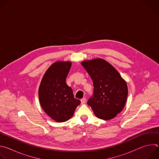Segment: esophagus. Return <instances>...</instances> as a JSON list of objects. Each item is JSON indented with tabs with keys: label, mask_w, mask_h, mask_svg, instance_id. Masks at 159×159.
Instances as JSON below:
<instances>
[{
	"label": "esophagus",
	"mask_w": 159,
	"mask_h": 159,
	"mask_svg": "<svg viewBox=\"0 0 159 159\" xmlns=\"http://www.w3.org/2000/svg\"><path fill=\"white\" fill-rule=\"evenodd\" d=\"M80 101H81V103L82 104H84L86 102V99L85 98H82Z\"/></svg>",
	"instance_id": "1"
}]
</instances>
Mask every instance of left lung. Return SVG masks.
<instances>
[{
    "mask_svg": "<svg viewBox=\"0 0 159 159\" xmlns=\"http://www.w3.org/2000/svg\"><path fill=\"white\" fill-rule=\"evenodd\" d=\"M92 79L93 95L87 104L99 119L114 118L125 107L128 97V87L119 72L110 63L101 58L81 63Z\"/></svg>",
    "mask_w": 159,
    "mask_h": 159,
    "instance_id": "obj_1",
    "label": "left lung"
}]
</instances>
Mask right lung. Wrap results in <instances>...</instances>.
<instances>
[{
  "label": "right lung",
  "mask_w": 159,
  "mask_h": 159,
  "mask_svg": "<svg viewBox=\"0 0 159 159\" xmlns=\"http://www.w3.org/2000/svg\"><path fill=\"white\" fill-rule=\"evenodd\" d=\"M71 65L70 61H57L52 64L45 72L39 87L41 107L57 122H64L71 118L80 104V101L74 98L72 89L65 82Z\"/></svg>",
  "instance_id": "add662e5"
}]
</instances>
